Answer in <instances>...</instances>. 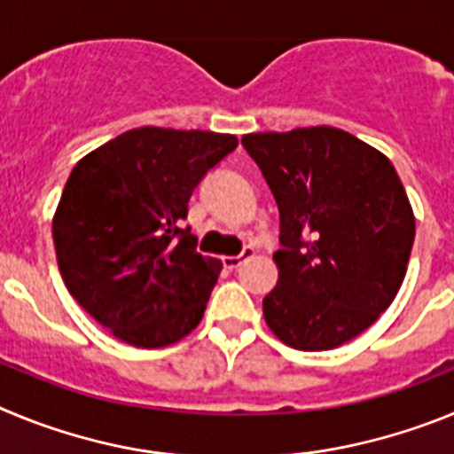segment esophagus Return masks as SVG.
I'll use <instances>...</instances> for the list:
<instances>
[{"label": "esophagus", "instance_id": "1", "mask_svg": "<svg viewBox=\"0 0 454 454\" xmlns=\"http://www.w3.org/2000/svg\"><path fill=\"white\" fill-rule=\"evenodd\" d=\"M252 256H254V247L247 246L246 250L240 252L239 256H224L223 263H224V268H227V270H236V268L243 266V263H246L247 259H252Z\"/></svg>", "mask_w": 454, "mask_h": 454}]
</instances>
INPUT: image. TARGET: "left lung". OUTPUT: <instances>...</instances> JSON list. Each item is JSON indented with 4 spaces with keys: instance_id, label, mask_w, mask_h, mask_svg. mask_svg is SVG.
I'll use <instances>...</instances> for the list:
<instances>
[{
    "instance_id": "8db88e82",
    "label": "left lung",
    "mask_w": 454,
    "mask_h": 454,
    "mask_svg": "<svg viewBox=\"0 0 454 454\" xmlns=\"http://www.w3.org/2000/svg\"><path fill=\"white\" fill-rule=\"evenodd\" d=\"M279 208L282 250L263 318L295 350L366 332L403 286L416 220L398 172L356 136L318 124L243 136Z\"/></svg>"
}]
</instances>
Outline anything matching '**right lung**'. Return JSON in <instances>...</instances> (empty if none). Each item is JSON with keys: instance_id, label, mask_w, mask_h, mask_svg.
I'll use <instances>...</instances> for the list:
<instances>
[{"instance_id": "obj_1", "label": "right lung", "mask_w": 454, "mask_h": 454, "mask_svg": "<svg viewBox=\"0 0 454 454\" xmlns=\"http://www.w3.org/2000/svg\"><path fill=\"white\" fill-rule=\"evenodd\" d=\"M236 145L231 134L138 127L72 168L51 220L59 270L115 339L166 348L200 325L223 263L195 250L182 220Z\"/></svg>"}]
</instances>
